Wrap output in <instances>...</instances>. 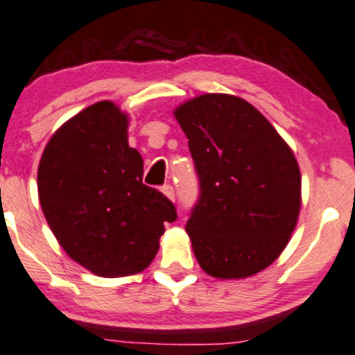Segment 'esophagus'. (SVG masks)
<instances>
[{"label":"esophagus","instance_id":"34e87169","mask_svg":"<svg viewBox=\"0 0 355 355\" xmlns=\"http://www.w3.org/2000/svg\"><path fill=\"white\" fill-rule=\"evenodd\" d=\"M162 193L166 194L167 198H169V200H173L174 201V196H176V194H174V188L171 184H164L162 186Z\"/></svg>","mask_w":355,"mask_h":355}]
</instances>
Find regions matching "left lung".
<instances>
[{
  "mask_svg": "<svg viewBox=\"0 0 355 355\" xmlns=\"http://www.w3.org/2000/svg\"><path fill=\"white\" fill-rule=\"evenodd\" d=\"M188 137L200 184L186 232L213 277L268 268L295 230L301 176L291 148L250 103L203 94L174 113Z\"/></svg>",
  "mask_w": 355,
  "mask_h": 355,
  "instance_id": "left-lung-1",
  "label": "left lung"
}]
</instances>
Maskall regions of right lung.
Masks as SVG:
<instances>
[{
  "mask_svg": "<svg viewBox=\"0 0 355 355\" xmlns=\"http://www.w3.org/2000/svg\"><path fill=\"white\" fill-rule=\"evenodd\" d=\"M128 120L100 101L57 130L42 154L37 186L49 227L71 259L103 277L140 272L154 261L173 201L144 184L128 147Z\"/></svg>",
  "mask_w": 355,
  "mask_h": 355,
  "instance_id": "obj_1",
  "label": "right lung"
}]
</instances>
